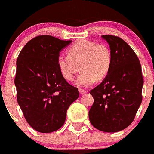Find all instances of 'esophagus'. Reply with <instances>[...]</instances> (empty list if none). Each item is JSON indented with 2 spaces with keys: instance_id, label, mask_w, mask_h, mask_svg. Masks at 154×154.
Wrapping results in <instances>:
<instances>
[{
  "instance_id": "34e87169",
  "label": "esophagus",
  "mask_w": 154,
  "mask_h": 154,
  "mask_svg": "<svg viewBox=\"0 0 154 154\" xmlns=\"http://www.w3.org/2000/svg\"><path fill=\"white\" fill-rule=\"evenodd\" d=\"M86 92H87L86 90L82 89V88H80V89H79V93H80L81 94H85Z\"/></svg>"
}]
</instances>
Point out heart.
I'll return each instance as SVG.
<instances>
[{"instance_id":"1","label":"heart","mask_w":154,"mask_h":154,"mask_svg":"<svg viewBox=\"0 0 154 154\" xmlns=\"http://www.w3.org/2000/svg\"><path fill=\"white\" fill-rule=\"evenodd\" d=\"M112 54L106 44L97 43L88 39H81L72 44L68 49V54L57 57V65L62 76L71 82L79 72L77 79L79 86L88 87L97 80L104 79L110 71Z\"/></svg>"}]
</instances>
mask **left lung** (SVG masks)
<instances>
[{"label": "left lung", "mask_w": 154, "mask_h": 154, "mask_svg": "<svg viewBox=\"0 0 154 154\" xmlns=\"http://www.w3.org/2000/svg\"><path fill=\"white\" fill-rule=\"evenodd\" d=\"M110 46L112 64L100 85L91 90L94 103L89 120L95 128L115 132L129 127L142 101L143 80L139 60L121 38L103 35Z\"/></svg>", "instance_id": "left-lung-1"}]
</instances>
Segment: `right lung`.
Returning <instances> with one entry per match:
<instances>
[{
	"label": "right lung",
	"mask_w": 154,
	"mask_h": 154,
	"mask_svg": "<svg viewBox=\"0 0 154 154\" xmlns=\"http://www.w3.org/2000/svg\"><path fill=\"white\" fill-rule=\"evenodd\" d=\"M71 42L39 35L27 42L18 56V103L29 125L42 133L60 129L68 108L79 97L78 88L62 76L57 65L60 51Z\"/></svg>",
	"instance_id": "obj_1"
}]
</instances>
